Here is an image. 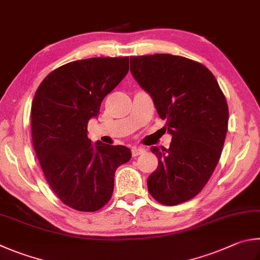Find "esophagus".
Listing matches in <instances>:
<instances>
[{"label":"esophagus","mask_w":260,"mask_h":260,"mask_svg":"<svg viewBox=\"0 0 260 260\" xmlns=\"http://www.w3.org/2000/svg\"><path fill=\"white\" fill-rule=\"evenodd\" d=\"M144 152L145 150L143 148H139V146H133V148H132V155H133V157H138V155Z\"/></svg>","instance_id":"1"}]
</instances>
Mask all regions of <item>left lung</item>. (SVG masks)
Instances as JSON below:
<instances>
[{
  "label": "left lung",
  "instance_id": "8db88e82",
  "mask_svg": "<svg viewBox=\"0 0 260 260\" xmlns=\"http://www.w3.org/2000/svg\"><path fill=\"white\" fill-rule=\"evenodd\" d=\"M131 73L172 135L169 149L151 148L158 167L148 190L160 204L179 205L204 188L218 164L228 133L226 99L210 70L184 56H131Z\"/></svg>",
  "mask_w": 260,
  "mask_h": 260
}]
</instances>
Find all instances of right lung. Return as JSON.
<instances>
[{"mask_svg": "<svg viewBox=\"0 0 260 260\" xmlns=\"http://www.w3.org/2000/svg\"><path fill=\"white\" fill-rule=\"evenodd\" d=\"M128 68V56L74 61L49 74L35 93L32 145L49 185L70 208L101 209L114 192L116 169L132 157L124 145L87 138L88 120Z\"/></svg>", "mask_w": 260, "mask_h": 260, "instance_id": "1", "label": "right lung"}]
</instances>
